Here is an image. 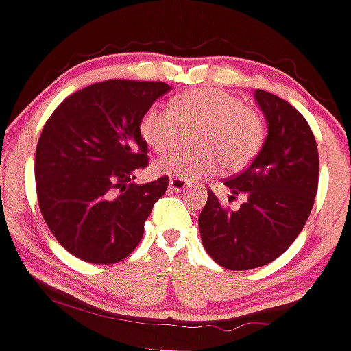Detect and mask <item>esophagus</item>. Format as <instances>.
<instances>
[{
  "instance_id": "obj_1",
  "label": "esophagus",
  "mask_w": 351,
  "mask_h": 351,
  "mask_svg": "<svg viewBox=\"0 0 351 351\" xmlns=\"http://www.w3.org/2000/svg\"><path fill=\"white\" fill-rule=\"evenodd\" d=\"M169 189L173 190V192H182V190H185L186 186H189V182L183 178H176V176H171L169 178Z\"/></svg>"
}]
</instances>
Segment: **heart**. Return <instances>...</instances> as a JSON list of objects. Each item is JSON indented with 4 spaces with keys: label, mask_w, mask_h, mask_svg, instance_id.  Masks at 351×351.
<instances>
[{
    "label": "heart",
    "mask_w": 351,
    "mask_h": 351,
    "mask_svg": "<svg viewBox=\"0 0 351 351\" xmlns=\"http://www.w3.org/2000/svg\"><path fill=\"white\" fill-rule=\"evenodd\" d=\"M175 112L151 107L141 119L144 143L165 153L175 146L183 127H198V151H169L156 161L161 175L195 180L217 169L219 159L226 169H241L254 158L263 141L261 120L239 98L215 88L185 91L175 100Z\"/></svg>",
    "instance_id": "heart-1"
}]
</instances>
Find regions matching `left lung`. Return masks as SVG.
Listing matches in <instances>:
<instances>
[{
	"label": "left lung",
	"mask_w": 351,
	"mask_h": 351,
	"mask_svg": "<svg viewBox=\"0 0 351 351\" xmlns=\"http://www.w3.org/2000/svg\"><path fill=\"white\" fill-rule=\"evenodd\" d=\"M267 120V139L250 166L226 180L232 195H244L229 210L207 192L198 217L208 256L229 270H251L277 260L306 226L319 180V156L309 123L290 104L254 91Z\"/></svg>",
	"instance_id": "left-lung-1"
}]
</instances>
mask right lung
<instances>
[{
  "label": "right lung",
  "instance_id": "add662e5",
  "mask_svg": "<svg viewBox=\"0 0 351 351\" xmlns=\"http://www.w3.org/2000/svg\"><path fill=\"white\" fill-rule=\"evenodd\" d=\"M171 86L108 80L67 97L45 122L35 149L42 217L62 247L88 263L129 256L144 234L168 176L137 185L147 166L141 119Z\"/></svg>",
  "mask_w": 351,
  "mask_h": 351
}]
</instances>
